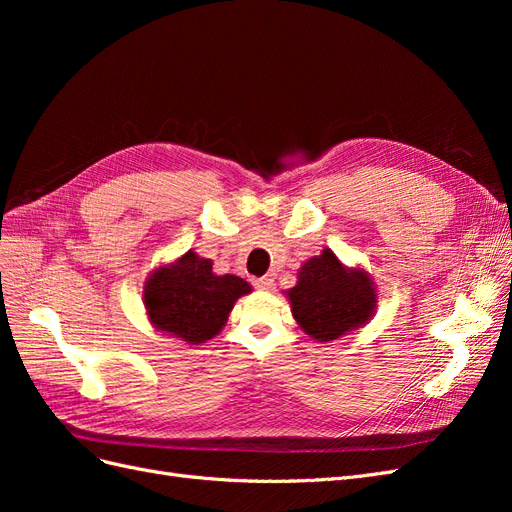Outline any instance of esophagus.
Here are the masks:
<instances>
[{
    "label": "esophagus",
    "mask_w": 512,
    "mask_h": 512,
    "mask_svg": "<svg viewBox=\"0 0 512 512\" xmlns=\"http://www.w3.org/2000/svg\"><path fill=\"white\" fill-rule=\"evenodd\" d=\"M254 286L258 290H273L275 288V280H273V277H258V280H254Z\"/></svg>",
    "instance_id": "esophagus-1"
}]
</instances>
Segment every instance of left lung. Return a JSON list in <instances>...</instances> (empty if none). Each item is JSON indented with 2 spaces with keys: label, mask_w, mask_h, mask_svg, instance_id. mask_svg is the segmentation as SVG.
<instances>
[{
  "label": "left lung",
  "mask_w": 512,
  "mask_h": 512,
  "mask_svg": "<svg viewBox=\"0 0 512 512\" xmlns=\"http://www.w3.org/2000/svg\"><path fill=\"white\" fill-rule=\"evenodd\" d=\"M297 286L286 292L299 327L318 342H331L363 327L376 312V288L363 269H348L329 250L303 262Z\"/></svg>",
  "instance_id": "left-lung-1"
}]
</instances>
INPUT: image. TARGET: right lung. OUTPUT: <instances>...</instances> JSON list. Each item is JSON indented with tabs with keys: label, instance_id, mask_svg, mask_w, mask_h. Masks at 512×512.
I'll return each mask as SVG.
<instances>
[{
	"label": "right lung",
	"instance_id": "1",
	"mask_svg": "<svg viewBox=\"0 0 512 512\" xmlns=\"http://www.w3.org/2000/svg\"><path fill=\"white\" fill-rule=\"evenodd\" d=\"M250 292L243 277L215 275L209 258L188 250L149 275L143 303L153 327L196 346L218 335L232 305Z\"/></svg>",
	"mask_w": 512,
	"mask_h": 512
}]
</instances>
